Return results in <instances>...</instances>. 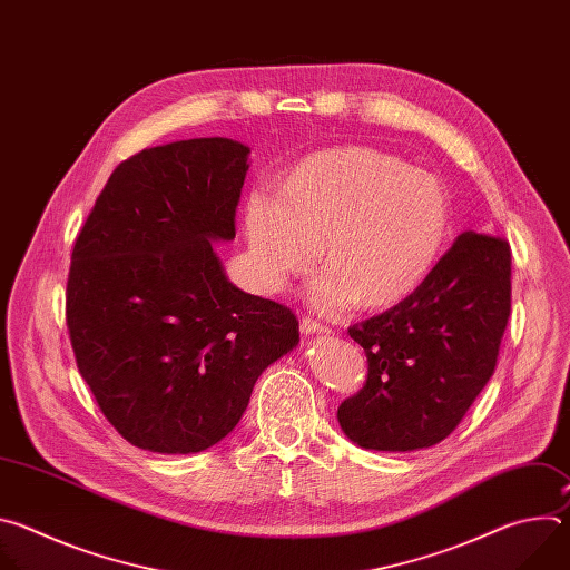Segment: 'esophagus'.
<instances>
[{
  "instance_id": "esophagus-1",
  "label": "esophagus",
  "mask_w": 570,
  "mask_h": 570,
  "mask_svg": "<svg viewBox=\"0 0 570 570\" xmlns=\"http://www.w3.org/2000/svg\"><path fill=\"white\" fill-rule=\"evenodd\" d=\"M299 332L306 334V336H313V334H330V330L324 327V324H320V322H315V320H311V317H302Z\"/></svg>"
}]
</instances>
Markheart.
I'll list each match as a JSON object with an SVG mask.
<instances>
[{
    "label": "heart",
    "instance_id": "obj_1",
    "mask_svg": "<svg viewBox=\"0 0 570 570\" xmlns=\"http://www.w3.org/2000/svg\"><path fill=\"white\" fill-rule=\"evenodd\" d=\"M253 279L282 293L317 259L306 288L320 313L361 302L385 308L431 277L451 232L444 185L370 146L320 150L284 176L277 200L253 194L243 209Z\"/></svg>",
    "mask_w": 570,
    "mask_h": 570
}]
</instances>
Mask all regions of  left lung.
I'll return each instance as SVG.
<instances>
[{"instance_id":"left-lung-1","label":"left lung","mask_w":570,"mask_h":570,"mask_svg":"<svg viewBox=\"0 0 570 570\" xmlns=\"http://www.w3.org/2000/svg\"><path fill=\"white\" fill-rule=\"evenodd\" d=\"M508 240L462 232L431 277L350 327L367 383L338 409L343 433L372 451H417L455 431L492 379L510 317Z\"/></svg>"}]
</instances>
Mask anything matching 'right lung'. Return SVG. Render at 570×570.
<instances>
[{
  "instance_id": "add662e5",
  "label": "right lung",
  "mask_w": 570,
  "mask_h": 570,
  "mask_svg": "<svg viewBox=\"0 0 570 570\" xmlns=\"http://www.w3.org/2000/svg\"><path fill=\"white\" fill-rule=\"evenodd\" d=\"M250 148L180 139L121 161L80 229L67 330L80 376L132 446L187 455L227 438L262 372L293 352L291 308L236 288L234 238Z\"/></svg>"
}]
</instances>
